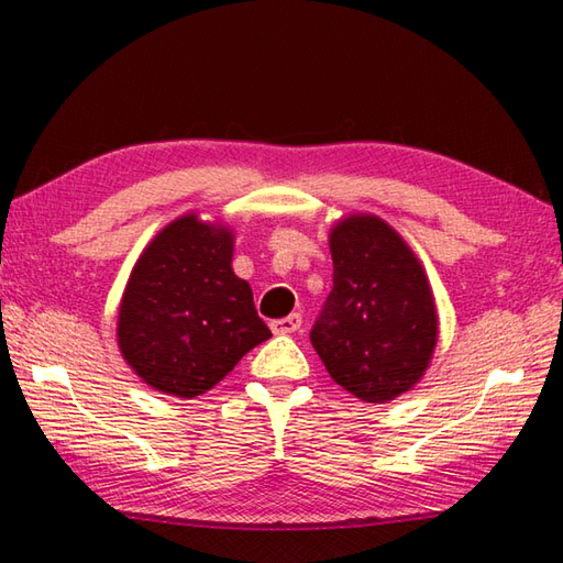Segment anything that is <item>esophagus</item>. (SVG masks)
<instances>
[{"label":"esophagus","instance_id":"obj_1","mask_svg":"<svg viewBox=\"0 0 563 563\" xmlns=\"http://www.w3.org/2000/svg\"><path fill=\"white\" fill-rule=\"evenodd\" d=\"M300 327H302V314L300 312H292L288 317L271 321L273 333H295V331H300Z\"/></svg>","mask_w":563,"mask_h":563}]
</instances>
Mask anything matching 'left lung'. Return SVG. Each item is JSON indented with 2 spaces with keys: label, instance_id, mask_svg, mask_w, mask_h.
I'll list each match as a JSON object with an SVG mask.
<instances>
[{
  "label": "left lung",
  "instance_id": "8db88e82",
  "mask_svg": "<svg viewBox=\"0 0 563 563\" xmlns=\"http://www.w3.org/2000/svg\"><path fill=\"white\" fill-rule=\"evenodd\" d=\"M333 288L309 331L333 382L369 404L391 401L426 373L438 314L421 263L375 214L331 230Z\"/></svg>",
  "mask_w": 563,
  "mask_h": 563
}]
</instances>
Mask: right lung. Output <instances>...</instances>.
I'll use <instances>...</instances> for the list:
<instances>
[{
    "mask_svg": "<svg viewBox=\"0 0 563 563\" xmlns=\"http://www.w3.org/2000/svg\"><path fill=\"white\" fill-rule=\"evenodd\" d=\"M271 339L249 283L232 271V232L178 218L135 263L118 314V345L150 387L194 399Z\"/></svg>",
    "mask_w": 563,
    "mask_h": 563,
    "instance_id": "right-lung-1",
    "label": "right lung"
}]
</instances>
